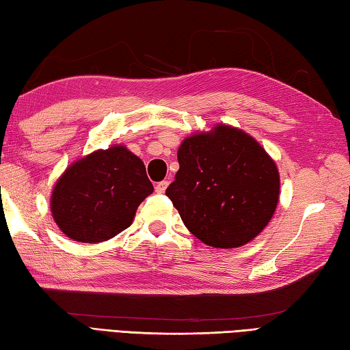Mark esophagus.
Segmentation results:
<instances>
[{"instance_id":"esophagus-1","label":"esophagus","mask_w":350,"mask_h":350,"mask_svg":"<svg viewBox=\"0 0 350 350\" xmlns=\"http://www.w3.org/2000/svg\"><path fill=\"white\" fill-rule=\"evenodd\" d=\"M167 186H169V181H159L157 187H154V191H157V193H164Z\"/></svg>"}]
</instances>
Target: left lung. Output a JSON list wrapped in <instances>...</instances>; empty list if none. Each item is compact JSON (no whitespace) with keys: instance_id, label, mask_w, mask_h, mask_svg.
Segmentation results:
<instances>
[{"instance_id":"1","label":"left lung","mask_w":350,"mask_h":350,"mask_svg":"<svg viewBox=\"0 0 350 350\" xmlns=\"http://www.w3.org/2000/svg\"><path fill=\"white\" fill-rule=\"evenodd\" d=\"M180 169L165 189L186 228L214 248H237L259 236L279 202V172L243 130L219 124L186 137Z\"/></svg>"}]
</instances>
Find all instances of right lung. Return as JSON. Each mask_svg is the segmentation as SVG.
<instances>
[{"instance_id": "1", "label": "right lung", "mask_w": 350, "mask_h": 350, "mask_svg": "<svg viewBox=\"0 0 350 350\" xmlns=\"http://www.w3.org/2000/svg\"><path fill=\"white\" fill-rule=\"evenodd\" d=\"M152 192L144 163L125 146H113L63 172L53 189L51 213L65 236L99 243L127 229Z\"/></svg>"}]
</instances>
